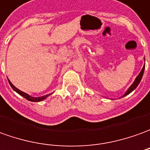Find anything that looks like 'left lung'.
Instances as JSON below:
<instances>
[{
	"label": "left lung",
	"instance_id": "8db88e82",
	"mask_svg": "<svg viewBox=\"0 0 150 150\" xmlns=\"http://www.w3.org/2000/svg\"><path fill=\"white\" fill-rule=\"evenodd\" d=\"M144 65L143 66V69H142V70L140 71V73H139V75L136 77V80H135V81L132 83V85L130 86L128 88V90L127 91V92L125 93L124 95H123V96L122 97H124L126 96H127L128 94H130V93L132 92V91H133L137 87V86L139 85V83L140 82V81H141V78H142V77H143V74H144Z\"/></svg>",
	"mask_w": 150,
	"mask_h": 150
}]
</instances>
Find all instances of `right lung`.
I'll return each instance as SVG.
<instances>
[{
  "mask_svg": "<svg viewBox=\"0 0 150 150\" xmlns=\"http://www.w3.org/2000/svg\"><path fill=\"white\" fill-rule=\"evenodd\" d=\"M9 83H10V86L12 87V89L14 90V91H16V92L18 93V94H19L20 96H22L23 97H24L26 100H29V101H33V102H40V101H42L43 100L46 99L47 97L49 96L50 95H51V94H49V95L43 96H41V97H33V96H29V95H28V94H26L25 92H23V91H21L20 90H18V88H16V87H15V86H14L10 82V80H9Z\"/></svg>",
  "mask_w": 150,
  "mask_h": 150,
  "instance_id": "obj_1",
  "label": "right lung"
}]
</instances>
